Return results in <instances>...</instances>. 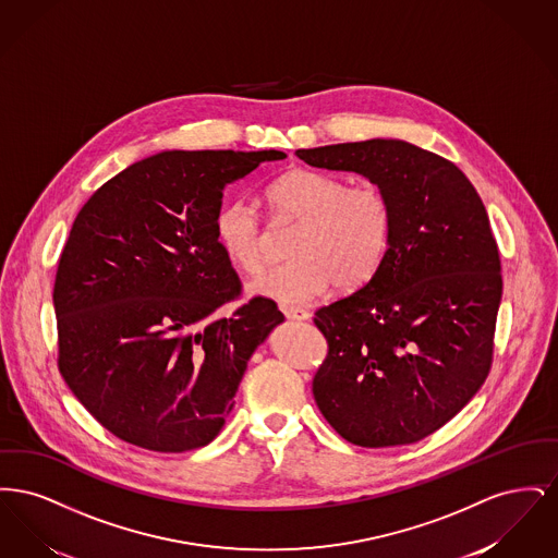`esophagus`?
I'll list each match as a JSON object with an SVG mask.
<instances>
[{"label": "esophagus", "instance_id": "esophagus-1", "mask_svg": "<svg viewBox=\"0 0 558 558\" xmlns=\"http://www.w3.org/2000/svg\"><path fill=\"white\" fill-rule=\"evenodd\" d=\"M282 314L289 319H296V322H303V319H310V312L303 310V307H280Z\"/></svg>", "mask_w": 558, "mask_h": 558}]
</instances>
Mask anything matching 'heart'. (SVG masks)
<instances>
[{
	"label": "heart",
	"mask_w": 558,
	"mask_h": 558,
	"mask_svg": "<svg viewBox=\"0 0 558 558\" xmlns=\"http://www.w3.org/2000/svg\"><path fill=\"white\" fill-rule=\"evenodd\" d=\"M278 219L299 223L289 246L291 262L271 267L251 282V291L280 303H305L332 284L351 291L366 284L383 264L393 230L387 194L374 184L347 186L337 175L292 169L267 187ZM215 240L244 274L266 262V234L257 207L236 198L213 221Z\"/></svg>",
	"instance_id": "b5f03b06"
}]
</instances>
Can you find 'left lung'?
Segmentation results:
<instances>
[{"mask_svg": "<svg viewBox=\"0 0 558 558\" xmlns=\"http://www.w3.org/2000/svg\"><path fill=\"white\" fill-rule=\"evenodd\" d=\"M296 157L368 178L393 209L376 274L316 312L328 343L314 376L319 412L362 448L421 441L471 401L492 368L502 267L483 201L453 162L403 140Z\"/></svg>", "mask_w": 558, "mask_h": 558, "instance_id": "1", "label": "left lung"}]
</instances>
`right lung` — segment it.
<instances>
[{
  "instance_id": "right-lung-1",
  "label": "right lung",
  "mask_w": 558,
  "mask_h": 558,
  "mask_svg": "<svg viewBox=\"0 0 558 558\" xmlns=\"http://www.w3.org/2000/svg\"><path fill=\"white\" fill-rule=\"evenodd\" d=\"M280 150H167L137 160L83 205L53 282L58 368L83 408L144 450L211 444L253 351L284 322L253 296L215 240L228 184Z\"/></svg>"
}]
</instances>
